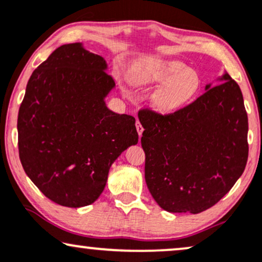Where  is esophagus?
Masks as SVG:
<instances>
[{
  "label": "esophagus",
  "mask_w": 262,
  "mask_h": 262,
  "mask_svg": "<svg viewBox=\"0 0 262 262\" xmlns=\"http://www.w3.org/2000/svg\"><path fill=\"white\" fill-rule=\"evenodd\" d=\"M137 130H138L139 137H141V135H142V132H144V128H142V125L140 124V122H139V120L137 121Z\"/></svg>",
  "instance_id": "34e87169"
}]
</instances>
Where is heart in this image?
Here are the masks:
<instances>
[{
	"instance_id": "1",
	"label": "heart",
	"mask_w": 262,
	"mask_h": 262,
	"mask_svg": "<svg viewBox=\"0 0 262 262\" xmlns=\"http://www.w3.org/2000/svg\"><path fill=\"white\" fill-rule=\"evenodd\" d=\"M129 81L135 87L158 86L152 93L151 104L157 113H176L190 103L201 89V78L194 69L175 60L145 58L129 72Z\"/></svg>"
}]
</instances>
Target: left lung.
Masks as SVG:
<instances>
[{
    "label": "left lung",
    "mask_w": 262,
    "mask_h": 262,
    "mask_svg": "<svg viewBox=\"0 0 262 262\" xmlns=\"http://www.w3.org/2000/svg\"><path fill=\"white\" fill-rule=\"evenodd\" d=\"M212 87L167 116L142 110L145 180L163 210L200 213L239 179L248 159V116L239 86L224 72Z\"/></svg>",
    "instance_id": "8db88e82"
}]
</instances>
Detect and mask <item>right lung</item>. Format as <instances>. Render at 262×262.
<instances>
[{"label":"right lung","instance_id":"right-lung-1","mask_svg":"<svg viewBox=\"0 0 262 262\" xmlns=\"http://www.w3.org/2000/svg\"><path fill=\"white\" fill-rule=\"evenodd\" d=\"M104 57L61 45L27 82L17 116L19 156L45 196L66 207L93 204L113 163L138 144L135 118L107 109L115 89Z\"/></svg>","mask_w":262,"mask_h":262}]
</instances>
